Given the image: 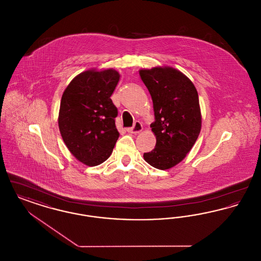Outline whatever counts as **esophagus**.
Instances as JSON below:
<instances>
[{
	"mask_svg": "<svg viewBox=\"0 0 261 261\" xmlns=\"http://www.w3.org/2000/svg\"><path fill=\"white\" fill-rule=\"evenodd\" d=\"M143 130V125L140 121H135L134 125L130 128H127V132L129 133H133V134H137L140 133Z\"/></svg>",
	"mask_w": 261,
	"mask_h": 261,
	"instance_id": "esophagus-1",
	"label": "esophagus"
}]
</instances>
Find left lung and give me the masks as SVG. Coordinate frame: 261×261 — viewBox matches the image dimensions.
Returning a JSON list of instances; mask_svg holds the SVG:
<instances>
[{
	"label": "left lung",
	"mask_w": 261,
	"mask_h": 261,
	"mask_svg": "<svg viewBox=\"0 0 261 261\" xmlns=\"http://www.w3.org/2000/svg\"><path fill=\"white\" fill-rule=\"evenodd\" d=\"M140 76L152 99L155 121L150 127L156 137L154 149L144 159L165 170L182 162L199 137V95L186 75L172 67L142 69Z\"/></svg>",
	"instance_id": "left-lung-1"
}]
</instances>
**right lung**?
I'll use <instances>...</instances> for the list:
<instances>
[{"label": "right lung", "instance_id": "obj_1", "mask_svg": "<svg viewBox=\"0 0 261 261\" xmlns=\"http://www.w3.org/2000/svg\"><path fill=\"white\" fill-rule=\"evenodd\" d=\"M119 77L114 69L87 70L77 75L62 94L59 127L63 142L89 166L106 162L119 137L115 127L118 112L111 99Z\"/></svg>", "mask_w": 261, "mask_h": 261}]
</instances>
